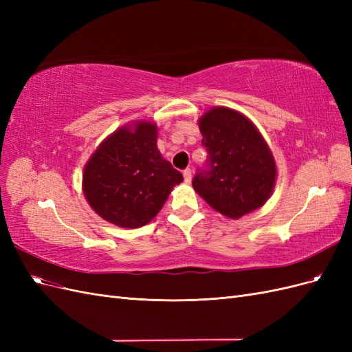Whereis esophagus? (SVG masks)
<instances>
[{
	"mask_svg": "<svg viewBox=\"0 0 352 352\" xmlns=\"http://www.w3.org/2000/svg\"><path fill=\"white\" fill-rule=\"evenodd\" d=\"M184 179L186 184H190V180H192V172H190V168L184 170Z\"/></svg>",
	"mask_w": 352,
	"mask_h": 352,
	"instance_id": "obj_1",
	"label": "esophagus"
}]
</instances>
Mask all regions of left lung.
<instances>
[{
  "mask_svg": "<svg viewBox=\"0 0 352 352\" xmlns=\"http://www.w3.org/2000/svg\"><path fill=\"white\" fill-rule=\"evenodd\" d=\"M198 126L208 168L194 177L195 192L228 219L261 208L272 197L278 167L257 126L229 107H211Z\"/></svg>",
  "mask_w": 352,
  "mask_h": 352,
  "instance_id": "8db88e82",
  "label": "left lung"
}]
</instances>
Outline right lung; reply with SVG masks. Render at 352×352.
I'll return each instance as SVG.
<instances>
[{"label":"right lung","mask_w":352,"mask_h":352,"mask_svg":"<svg viewBox=\"0 0 352 352\" xmlns=\"http://www.w3.org/2000/svg\"><path fill=\"white\" fill-rule=\"evenodd\" d=\"M158 127L135 120L110 133L83 167L82 190L97 214L111 225L138 229L163 208L184 176L157 148Z\"/></svg>","instance_id":"1"}]
</instances>
